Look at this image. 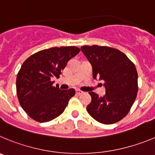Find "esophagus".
<instances>
[{
	"label": "esophagus",
	"instance_id": "1",
	"mask_svg": "<svg viewBox=\"0 0 155 155\" xmlns=\"http://www.w3.org/2000/svg\"><path fill=\"white\" fill-rule=\"evenodd\" d=\"M76 93L77 95H80V94H82V93H83V91H81V90H76Z\"/></svg>",
	"mask_w": 155,
	"mask_h": 155
}]
</instances>
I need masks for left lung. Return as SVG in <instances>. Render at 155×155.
Returning a JSON list of instances; mask_svg holds the SVG:
<instances>
[{
	"instance_id": "obj_1",
	"label": "left lung",
	"mask_w": 155,
	"mask_h": 155,
	"mask_svg": "<svg viewBox=\"0 0 155 155\" xmlns=\"http://www.w3.org/2000/svg\"><path fill=\"white\" fill-rule=\"evenodd\" d=\"M81 50L93 67V79L104 80V96L89 92L92 100L86 107L93 119L112 124L129 113L137 94V72L134 64L120 50L107 46L83 45Z\"/></svg>"
}]
</instances>
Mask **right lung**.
<instances>
[{
  "label": "right lung",
  "instance_id": "1",
  "mask_svg": "<svg viewBox=\"0 0 155 155\" xmlns=\"http://www.w3.org/2000/svg\"><path fill=\"white\" fill-rule=\"evenodd\" d=\"M80 49L75 46L54 47L33 54L22 64L16 79L17 95L22 109L31 119L48 122L62 114L74 89L62 90L53 86L71 58Z\"/></svg>",
  "mask_w": 155,
  "mask_h": 155
}]
</instances>
